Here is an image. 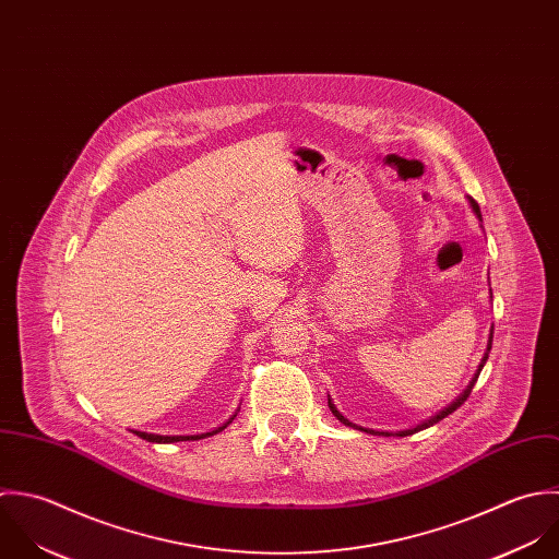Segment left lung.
Returning a JSON list of instances; mask_svg holds the SVG:
<instances>
[{"label":"left lung","mask_w":559,"mask_h":559,"mask_svg":"<svg viewBox=\"0 0 559 559\" xmlns=\"http://www.w3.org/2000/svg\"><path fill=\"white\" fill-rule=\"evenodd\" d=\"M468 203H471V207H473V212L477 214V218L481 221V212H479V205H477V201L473 199V197H468ZM492 295V293H490ZM492 334H495V328H490V338H488V349H486V354H484V358H481V362H479V369L475 372V377L471 379V383L466 385V390L449 405V407H444L442 412H438L436 416H431L429 420H425V423H420V425H416V427H412V429H403V431H377V429H367V427H360V425H356V423H352L349 418H345L341 412H338V407L334 405V401L328 396V405H330V409H332V414L343 423V425H347V427H356V429H360V431H367V433H372V436H412V433H416V431H420V429H427V427H431V425H436L438 420H442L444 416H449L451 412H455L466 399H468V394H471V390H473V385H475V381H477V377H479V372L484 369V365H486V360H488V354H490V349H492Z\"/></svg>","instance_id":"left-lung-1"}]
</instances>
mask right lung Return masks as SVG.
I'll use <instances>...</instances> for the list:
<instances>
[{
  "instance_id": "add662e5",
  "label": "right lung",
  "mask_w": 559,
  "mask_h": 559,
  "mask_svg": "<svg viewBox=\"0 0 559 559\" xmlns=\"http://www.w3.org/2000/svg\"><path fill=\"white\" fill-rule=\"evenodd\" d=\"M234 416H236V414H234ZM234 416H231L223 427L212 429V431H205V433H197V436H160V433H147V431H139V429H130V431L136 433L139 438H143V440H147V442H158V444H169V442H180V440H201V438H205V436H214V433L223 431V429L234 420Z\"/></svg>"
}]
</instances>
